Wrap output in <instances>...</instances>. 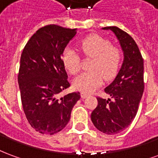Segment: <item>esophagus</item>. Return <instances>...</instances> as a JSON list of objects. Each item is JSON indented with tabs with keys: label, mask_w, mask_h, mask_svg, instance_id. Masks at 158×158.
<instances>
[{
	"label": "esophagus",
	"mask_w": 158,
	"mask_h": 158,
	"mask_svg": "<svg viewBox=\"0 0 158 158\" xmlns=\"http://www.w3.org/2000/svg\"><path fill=\"white\" fill-rule=\"evenodd\" d=\"M87 96H88V94H86V93L84 92L81 93V98H82V99H85Z\"/></svg>",
	"instance_id": "34e87169"
}]
</instances>
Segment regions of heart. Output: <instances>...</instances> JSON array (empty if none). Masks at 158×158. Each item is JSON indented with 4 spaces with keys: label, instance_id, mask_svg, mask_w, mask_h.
I'll return each instance as SVG.
<instances>
[{
    "label": "heart",
    "instance_id": "b5f03b06",
    "mask_svg": "<svg viewBox=\"0 0 158 158\" xmlns=\"http://www.w3.org/2000/svg\"><path fill=\"white\" fill-rule=\"evenodd\" d=\"M79 49L86 56L92 57L89 71L82 73L73 81L74 89L90 93L102 85L104 77H115L122 61V53L118 47L112 46L109 40L99 35H89L79 43ZM62 62L70 73L76 74L80 69L79 57L74 49L68 47L62 54Z\"/></svg>",
    "mask_w": 158,
    "mask_h": 158
}]
</instances>
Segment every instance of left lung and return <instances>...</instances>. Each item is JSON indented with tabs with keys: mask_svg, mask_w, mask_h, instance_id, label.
<instances>
[{
	"mask_svg": "<svg viewBox=\"0 0 158 158\" xmlns=\"http://www.w3.org/2000/svg\"><path fill=\"white\" fill-rule=\"evenodd\" d=\"M112 30L123 53V61L118 74L105 92L112 100L97 97L98 105L91 113V121L96 129L106 135L120 133L135 117L144 91V62L138 45L129 34L116 27Z\"/></svg>",
	"mask_w": 158,
	"mask_h": 158,
	"instance_id": "obj_1",
	"label": "left lung"
}]
</instances>
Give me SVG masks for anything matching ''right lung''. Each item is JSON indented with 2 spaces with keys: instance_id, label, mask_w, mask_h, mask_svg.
Wrapping results in <instances>:
<instances>
[{
  "instance_id": "obj_1",
  "label": "right lung",
  "mask_w": 158,
  "mask_h": 158,
  "mask_svg": "<svg viewBox=\"0 0 158 158\" xmlns=\"http://www.w3.org/2000/svg\"><path fill=\"white\" fill-rule=\"evenodd\" d=\"M77 29L50 24L37 30L23 49L19 85L29 124L43 135H54L68 124L80 93L57 97L69 85L62 54Z\"/></svg>"
}]
</instances>
